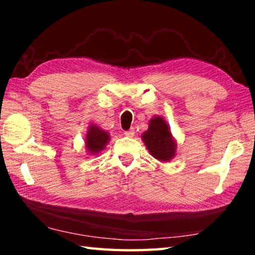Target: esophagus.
Here are the masks:
<instances>
[{
	"label": "esophagus",
	"instance_id": "obj_1",
	"mask_svg": "<svg viewBox=\"0 0 255 255\" xmlns=\"http://www.w3.org/2000/svg\"><path fill=\"white\" fill-rule=\"evenodd\" d=\"M125 135H126L127 137H133V135H135V129L131 128V129H129V130L125 131Z\"/></svg>",
	"mask_w": 255,
	"mask_h": 255
}]
</instances>
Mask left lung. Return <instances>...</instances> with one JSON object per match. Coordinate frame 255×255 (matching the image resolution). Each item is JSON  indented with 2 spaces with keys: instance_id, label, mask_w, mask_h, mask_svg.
Segmentation results:
<instances>
[{
  "instance_id": "1",
  "label": "left lung",
  "mask_w": 255,
  "mask_h": 255,
  "mask_svg": "<svg viewBox=\"0 0 255 255\" xmlns=\"http://www.w3.org/2000/svg\"><path fill=\"white\" fill-rule=\"evenodd\" d=\"M144 144L153 157L161 162H170L175 156L176 141L167 123L159 116L149 120L148 129L141 135Z\"/></svg>"
}]
</instances>
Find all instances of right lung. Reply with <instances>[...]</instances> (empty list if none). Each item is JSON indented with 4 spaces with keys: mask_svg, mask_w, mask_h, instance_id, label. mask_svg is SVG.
<instances>
[{
    "mask_svg": "<svg viewBox=\"0 0 255 255\" xmlns=\"http://www.w3.org/2000/svg\"><path fill=\"white\" fill-rule=\"evenodd\" d=\"M109 140V132L98 127L97 125H91V126H89L88 132H86L85 136V148L89 154L97 155L105 149Z\"/></svg>",
    "mask_w": 255,
    "mask_h": 255,
    "instance_id": "obj_1",
    "label": "right lung"
}]
</instances>
